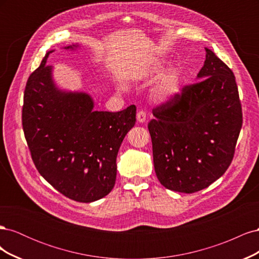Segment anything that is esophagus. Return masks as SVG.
Listing matches in <instances>:
<instances>
[{
  "mask_svg": "<svg viewBox=\"0 0 259 259\" xmlns=\"http://www.w3.org/2000/svg\"><path fill=\"white\" fill-rule=\"evenodd\" d=\"M147 119V114L145 111H138L137 112V121L139 123H145Z\"/></svg>",
  "mask_w": 259,
  "mask_h": 259,
  "instance_id": "34e87169",
  "label": "esophagus"
}]
</instances>
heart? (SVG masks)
<instances>
[{"label": "heart", "mask_w": 259, "mask_h": 259, "mask_svg": "<svg viewBox=\"0 0 259 259\" xmlns=\"http://www.w3.org/2000/svg\"><path fill=\"white\" fill-rule=\"evenodd\" d=\"M162 68L163 61L155 59L140 67L138 74L144 77H150L160 73ZM180 85H182L180 71L175 67H170L162 73L160 79L154 85L152 96L161 103H166V101L174 99L178 95L180 92Z\"/></svg>", "instance_id": "b5f03b06"}]
</instances>
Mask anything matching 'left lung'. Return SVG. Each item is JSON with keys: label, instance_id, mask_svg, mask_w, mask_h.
Segmentation results:
<instances>
[{"label": "left lung", "instance_id": "1", "mask_svg": "<svg viewBox=\"0 0 259 259\" xmlns=\"http://www.w3.org/2000/svg\"><path fill=\"white\" fill-rule=\"evenodd\" d=\"M197 79L148 124L159 182L169 190L193 193L222 177L233 159L242 127L236 77L208 49Z\"/></svg>", "mask_w": 259, "mask_h": 259}]
</instances>
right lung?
<instances>
[{"label": "right lung", "instance_id": "right-lung-1", "mask_svg": "<svg viewBox=\"0 0 259 259\" xmlns=\"http://www.w3.org/2000/svg\"><path fill=\"white\" fill-rule=\"evenodd\" d=\"M71 45L66 50H74ZM30 74L23 96L22 127L36 169L65 197L83 203L112 190L116 155L136 122V107L119 112L94 111L84 92L62 91L46 66Z\"/></svg>", "mask_w": 259, "mask_h": 259}]
</instances>
